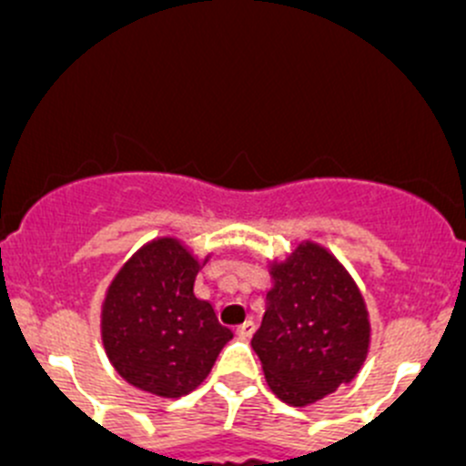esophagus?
Returning <instances> with one entry per match:
<instances>
[{
	"instance_id": "34e87169",
	"label": "esophagus",
	"mask_w": 466,
	"mask_h": 466,
	"mask_svg": "<svg viewBox=\"0 0 466 466\" xmlns=\"http://www.w3.org/2000/svg\"><path fill=\"white\" fill-rule=\"evenodd\" d=\"M255 329H258V324H255L253 319H247V322L239 324L238 327V335L239 338H251V335L255 333Z\"/></svg>"
}]
</instances>
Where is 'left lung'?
<instances>
[{
  "mask_svg": "<svg viewBox=\"0 0 466 466\" xmlns=\"http://www.w3.org/2000/svg\"><path fill=\"white\" fill-rule=\"evenodd\" d=\"M253 349L279 400L304 407L351 382L369 349L364 299L342 264L304 244L273 271Z\"/></svg>",
  "mask_w": 466,
  "mask_h": 466,
  "instance_id": "1",
  "label": "left lung"
}]
</instances>
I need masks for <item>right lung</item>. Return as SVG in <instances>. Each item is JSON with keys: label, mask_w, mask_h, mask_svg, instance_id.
<instances>
[{"label": "right lung", "mask_w": 466, "mask_h": 466, "mask_svg": "<svg viewBox=\"0 0 466 466\" xmlns=\"http://www.w3.org/2000/svg\"><path fill=\"white\" fill-rule=\"evenodd\" d=\"M198 271L193 255L164 238L133 255L108 289L104 347L133 387L164 398L191 393L233 338L211 304L195 298Z\"/></svg>", "instance_id": "obj_1"}]
</instances>
